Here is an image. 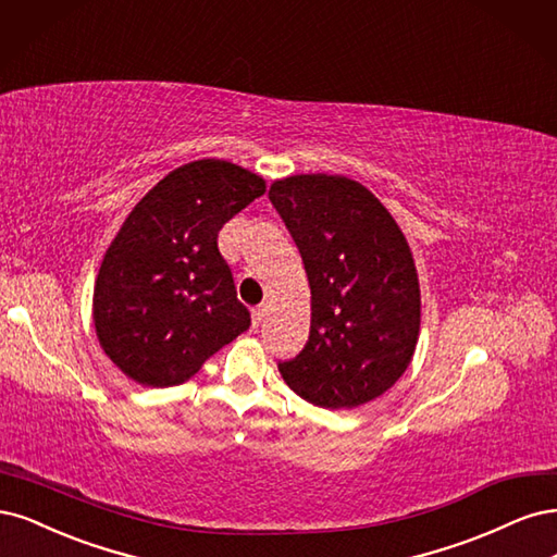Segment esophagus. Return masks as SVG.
I'll return each instance as SVG.
<instances>
[{
    "label": "esophagus",
    "instance_id": "esophagus-1",
    "mask_svg": "<svg viewBox=\"0 0 557 557\" xmlns=\"http://www.w3.org/2000/svg\"><path fill=\"white\" fill-rule=\"evenodd\" d=\"M265 312H268V305H257V308L252 310V321H255V326H259L261 321H263V317H265Z\"/></svg>",
    "mask_w": 557,
    "mask_h": 557
}]
</instances>
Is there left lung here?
Listing matches in <instances>:
<instances>
[{"instance_id": "obj_1", "label": "left lung", "mask_w": 557, "mask_h": 557, "mask_svg": "<svg viewBox=\"0 0 557 557\" xmlns=\"http://www.w3.org/2000/svg\"><path fill=\"white\" fill-rule=\"evenodd\" d=\"M268 199L296 240L312 294L308 345L280 363L284 382L326 409L380 398L411 363L421 329L405 233L368 187L345 175L282 177Z\"/></svg>"}]
</instances>
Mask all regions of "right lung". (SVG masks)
I'll return each mask as SVG.
<instances>
[{
    "label": "right lung",
    "mask_w": 557,
    "mask_h": 557,
    "mask_svg": "<svg viewBox=\"0 0 557 557\" xmlns=\"http://www.w3.org/2000/svg\"><path fill=\"white\" fill-rule=\"evenodd\" d=\"M263 191L261 175L199 159L134 206L106 249L92 298L99 345L129 380L183 384L249 329L218 233Z\"/></svg>",
    "instance_id": "1"
}]
</instances>
